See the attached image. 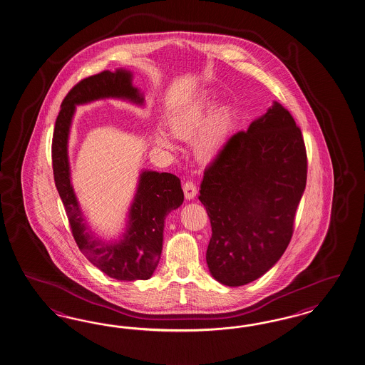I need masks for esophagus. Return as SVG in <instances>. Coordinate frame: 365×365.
<instances>
[{
  "label": "esophagus",
  "instance_id": "esophagus-1",
  "mask_svg": "<svg viewBox=\"0 0 365 365\" xmlns=\"http://www.w3.org/2000/svg\"><path fill=\"white\" fill-rule=\"evenodd\" d=\"M183 191H185V197H186V199L191 200V199H194L195 195H197V188L194 182L187 180V182L183 185Z\"/></svg>",
  "mask_w": 365,
  "mask_h": 365
}]
</instances>
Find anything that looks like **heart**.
<instances>
[{"mask_svg":"<svg viewBox=\"0 0 365 365\" xmlns=\"http://www.w3.org/2000/svg\"><path fill=\"white\" fill-rule=\"evenodd\" d=\"M217 99L212 93H200L191 99L170 118V131L174 137L188 139L197 135L192 142V150L199 159L208 160L219 155L226 146L232 130V108L223 105L212 111ZM154 140L159 148L174 151L177 145L165 130L157 128Z\"/></svg>","mask_w":365,"mask_h":365,"instance_id":"heart-1","label":"heart"}]
</instances>
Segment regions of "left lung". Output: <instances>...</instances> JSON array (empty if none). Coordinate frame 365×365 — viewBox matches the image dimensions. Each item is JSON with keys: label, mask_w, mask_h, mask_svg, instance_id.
<instances>
[{"label": "left lung", "mask_w": 365, "mask_h": 365, "mask_svg": "<svg viewBox=\"0 0 365 365\" xmlns=\"http://www.w3.org/2000/svg\"><path fill=\"white\" fill-rule=\"evenodd\" d=\"M306 180L302 131L279 102L228 139L199 191L212 228L206 260L215 280L245 286L275 266L292 237Z\"/></svg>", "instance_id": "1"}]
</instances>
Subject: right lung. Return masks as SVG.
Segmentation results:
<instances>
[{
	"instance_id": "add662e5",
	"label": "right lung",
	"mask_w": 365,
	"mask_h": 365,
	"mask_svg": "<svg viewBox=\"0 0 365 365\" xmlns=\"http://www.w3.org/2000/svg\"><path fill=\"white\" fill-rule=\"evenodd\" d=\"M106 98L145 105V96L133 85L130 70H106L82 79L63 99L56 120L51 145L54 180L69 217L73 237L90 263L115 280H148L154 274L162 254L165 219L183 203V190L180 179L174 174L142 170L135 195L128 207L125 231L110 240L96 237L71 185L68 148L76 108Z\"/></svg>"
}]
</instances>
